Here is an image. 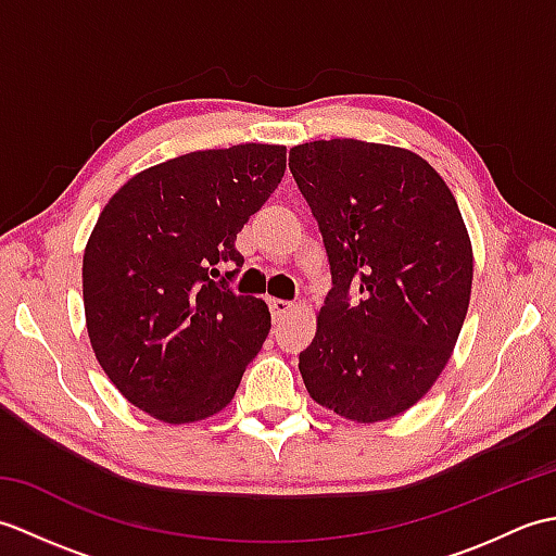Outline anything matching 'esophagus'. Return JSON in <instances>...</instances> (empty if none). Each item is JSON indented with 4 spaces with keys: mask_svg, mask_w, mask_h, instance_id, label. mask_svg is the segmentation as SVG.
Instances as JSON below:
<instances>
[{
    "mask_svg": "<svg viewBox=\"0 0 556 556\" xmlns=\"http://www.w3.org/2000/svg\"><path fill=\"white\" fill-rule=\"evenodd\" d=\"M296 308V305H293L291 301H285V299H271L269 301V311H271V320L275 323H279V320H285V317Z\"/></svg>",
    "mask_w": 556,
    "mask_h": 556,
    "instance_id": "esophagus-1",
    "label": "esophagus"
}]
</instances>
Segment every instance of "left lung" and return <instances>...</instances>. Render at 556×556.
Masks as SVG:
<instances>
[{"mask_svg": "<svg viewBox=\"0 0 556 556\" xmlns=\"http://www.w3.org/2000/svg\"><path fill=\"white\" fill-rule=\"evenodd\" d=\"M289 169L332 269L299 356L305 389L349 420L394 418L430 392L468 313L473 248L456 198L416 152L353 138L291 148Z\"/></svg>", "mask_w": 556, "mask_h": 556, "instance_id": "left-lung-1", "label": "left lung"}]
</instances>
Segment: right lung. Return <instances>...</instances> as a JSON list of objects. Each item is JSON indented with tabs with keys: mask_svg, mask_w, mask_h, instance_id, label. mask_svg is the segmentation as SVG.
<instances>
[{
	"mask_svg": "<svg viewBox=\"0 0 556 556\" xmlns=\"http://www.w3.org/2000/svg\"><path fill=\"white\" fill-rule=\"evenodd\" d=\"M287 169L285 146L198 150L128 179L83 253V305L112 384L162 422L215 416L269 334L263 299L227 287L236 233Z\"/></svg>",
	"mask_w": 556,
	"mask_h": 556,
	"instance_id": "add662e5",
	"label": "right lung"
}]
</instances>
